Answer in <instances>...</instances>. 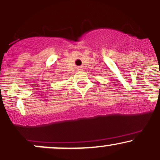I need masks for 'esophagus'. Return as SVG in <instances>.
<instances>
[{
    "mask_svg": "<svg viewBox=\"0 0 160 160\" xmlns=\"http://www.w3.org/2000/svg\"><path fill=\"white\" fill-rule=\"evenodd\" d=\"M78 71H81L82 68H80V67H79V68H78Z\"/></svg>",
    "mask_w": 160,
    "mask_h": 160,
    "instance_id": "34e87169",
    "label": "esophagus"
}]
</instances>
